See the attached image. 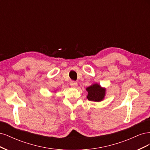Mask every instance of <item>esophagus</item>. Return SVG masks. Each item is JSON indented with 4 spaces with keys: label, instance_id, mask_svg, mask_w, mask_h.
<instances>
[{
    "label": "esophagus",
    "instance_id": "esophagus-1",
    "mask_svg": "<svg viewBox=\"0 0 150 150\" xmlns=\"http://www.w3.org/2000/svg\"><path fill=\"white\" fill-rule=\"evenodd\" d=\"M70 85L72 88H76L77 86H78V83H77V82H76V81H71Z\"/></svg>",
    "mask_w": 150,
    "mask_h": 150
}]
</instances>
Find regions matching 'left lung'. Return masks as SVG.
<instances>
[{
  "label": "left lung",
  "mask_w": 150,
  "mask_h": 150,
  "mask_svg": "<svg viewBox=\"0 0 150 150\" xmlns=\"http://www.w3.org/2000/svg\"><path fill=\"white\" fill-rule=\"evenodd\" d=\"M86 91L88 93L87 98L89 101L99 102L103 100L105 96L106 89L96 83L89 86L86 88Z\"/></svg>",
  "instance_id": "1"
}]
</instances>
